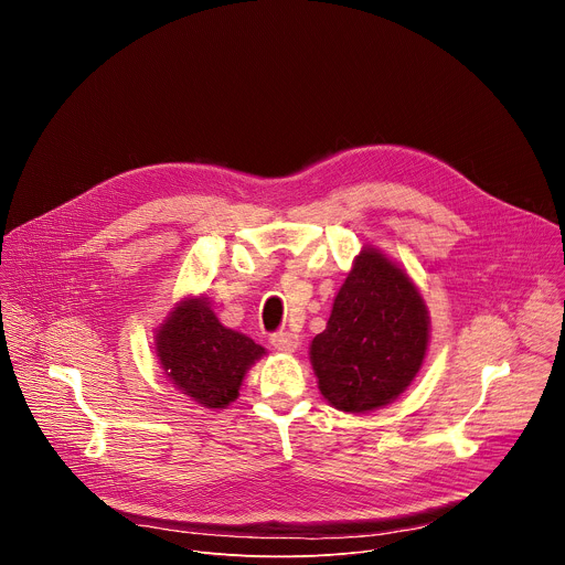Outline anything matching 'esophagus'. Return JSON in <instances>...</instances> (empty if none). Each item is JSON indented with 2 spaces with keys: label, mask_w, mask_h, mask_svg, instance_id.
<instances>
[{
  "label": "esophagus",
  "mask_w": 565,
  "mask_h": 565,
  "mask_svg": "<svg viewBox=\"0 0 565 565\" xmlns=\"http://www.w3.org/2000/svg\"><path fill=\"white\" fill-rule=\"evenodd\" d=\"M270 344L277 349V351H284V353H292L297 351L299 347V338L290 331H279L275 335H270Z\"/></svg>",
  "instance_id": "1"
}]
</instances>
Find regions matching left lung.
Masks as SVG:
<instances>
[{"instance_id":"left-lung-1","label":"left lung","mask_w":565,"mask_h":565,"mask_svg":"<svg viewBox=\"0 0 565 565\" xmlns=\"http://www.w3.org/2000/svg\"><path fill=\"white\" fill-rule=\"evenodd\" d=\"M429 344V312L397 264L364 248L342 284L327 331L310 342L321 395L347 414L393 402L414 382Z\"/></svg>"}]
</instances>
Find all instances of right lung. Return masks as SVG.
<instances>
[{"instance_id":"1","label":"right lung","mask_w":565,"mask_h":565,"mask_svg":"<svg viewBox=\"0 0 565 565\" xmlns=\"http://www.w3.org/2000/svg\"><path fill=\"white\" fill-rule=\"evenodd\" d=\"M153 342L170 382L205 409L234 402L246 371L266 353L244 333L225 329L205 297L177 303Z\"/></svg>"}]
</instances>
